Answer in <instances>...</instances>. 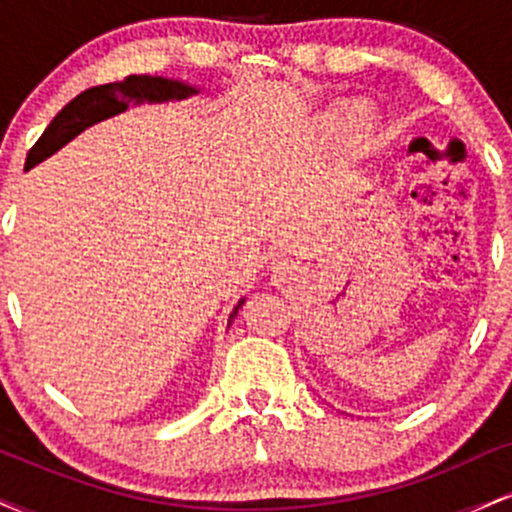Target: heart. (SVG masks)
Segmentation results:
<instances>
[{"mask_svg": "<svg viewBox=\"0 0 512 512\" xmlns=\"http://www.w3.org/2000/svg\"><path fill=\"white\" fill-rule=\"evenodd\" d=\"M370 120L368 108L363 103H344L339 105L337 113L332 117V129L342 137H356L358 132H363Z\"/></svg>", "mask_w": 512, "mask_h": 512, "instance_id": "b5f03b06", "label": "heart"}]
</instances>
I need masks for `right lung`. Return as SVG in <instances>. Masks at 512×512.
Returning <instances> with one entry per match:
<instances>
[{
  "label": "right lung",
  "instance_id": "1",
  "mask_svg": "<svg viewBox=\"0 0 512 512\" xmlns=\"http://www.w3.org/2000/svg\"><path fill=\"white\" fill-rule=\"evenodd\" d=\"M190 93H197L195 88L180 84V81H168L161 76H125L122 81H113V84H101L86 88L84 93L69 101L55 120L50 122L48 129L40 134L38 142L28 151L26 168L35 166L43 158L55 154L60 146H64L69 139H74L81 129L91 127L93 122H101L105 117L122 113L127 110L129 103H142V101H168V98H187ZM240 308V303H238ZM238 308L233 310L231 320L236 317Z\"/></svg>",
  "mask_w": 512,
  "mask_h": 512
}]
</instances>
